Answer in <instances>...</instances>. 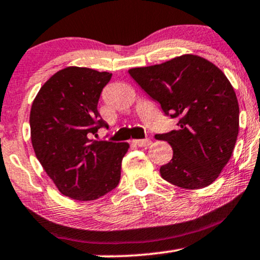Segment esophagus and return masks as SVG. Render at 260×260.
<instances>
[{"label": "esophagus", "instance_id": "34e87169", "mask_svg": "<svg viewBox=\"0 0 260 260\" xmlns=\"http://www.w3.org/2000/svg\"><path fill=\"white\" fill-rule=\"evenodd\" d=\"M134 144L138 145L140 147H146L151 144V140L150 139H142V140H134Z\"/></svg>", "mask_w": 260, "mask_h": 260}]
</instances>
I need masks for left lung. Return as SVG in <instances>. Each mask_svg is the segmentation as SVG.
<instances>
[{
    "label": "left lung",
    "mask_w": 260,
    "mask_h": 260,
    "mask_svg": "<svg viewBox=\"0 0 260 260\" xmlns=\"http://www.w3.org/2000/svg\"><path fill=\"white\" fill-rule=\"evenodd\" d=\"M129 74L178 121L177 130L155 136L174 150L172 160L161 166V177L186 189L214 182L230 161L239 131L238 100L224 73L205 58L183 54L131 68Z\"/></svg>",
    "instance_id": "left-lung-1"
}]
</instances>
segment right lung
I'll list each match as a JSON object with an SVG mask.
<instances>
[{
    "label": "right lung",
    "instance_id": "1",
    "mask_svg": "<svg viewBox=\"0 0 260 260\" xmlns=\"http://www.w3.org/2000/svg\"><path fill=\"white\" fill-rule=\"evenodd\" d=\"M111 73L67 67L38 91L29 114L30 140L47 175L64 196L93 201L118 186L127 142L95 141L108 124L98 102Z\"/></svg>",
    "mask_w": 260,
    "mask_h": 260
}]
</instances>
